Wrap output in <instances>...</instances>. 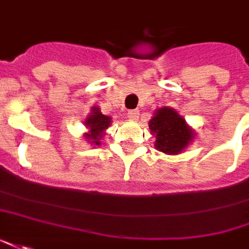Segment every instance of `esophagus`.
Listing matches in <instances>:
<instances>
[{
    "label": "esophagus",
    "mask_w": 249,
    "mask_h": 249,
    "mask_svg": "<svg viewBox=\"0 0 249 249\" xmlns=\"http://www.w3.org/2000/svg\"><path fill=\"white\" fill-rule=\"evenodd\" d=\"M138 116H140V111H137V109H131V111H128L127 118L130 121H138Z\"/></svg>",
    "instance_id": "1"
}]
</instances>
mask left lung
I'll use <instances>...</instances> for the list:
<instances>
[{
	"mask_svg": "<svg viewBox=\"0 0 249 249\" xmlns=\"http://www.w3.org/2000/svg\"><path fill=\"white\" fill-rule=\"evenodd\" d=\"M149 128L156 138L154 147L159 152L171 156L183 153L196 135L186 119L171 107L156 109L149 121Z\"/></svg>",
	"mask_w": 249,
	"mask_h": 249,
	"instance_id": "1",
	"label": "left lung"
}]
</instances>
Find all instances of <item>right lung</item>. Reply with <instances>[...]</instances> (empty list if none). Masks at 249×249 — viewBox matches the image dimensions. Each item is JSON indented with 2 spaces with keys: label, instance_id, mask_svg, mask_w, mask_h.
<instances>
[{
  "label": "right lung",
  "instance_id": "right-lung-1",
  "mask_svg": "<svg viewBox=\"0 0 249 249\" xmlns=\"http://www.w3.org/2000/svg\"><path fill=\"white\" fill-rule=\"evenodd\" d=\"M111 123H112V119L107 115H103L100 108L92 107L88 118L84 121L85 127L88 128V131L84 133V138L90 145L99 146L102 143L100 140L106 135V130L111 126Z\"/></svg>",
  "mask_w": 249,
  "mask_h": 249
}]
</instances>
